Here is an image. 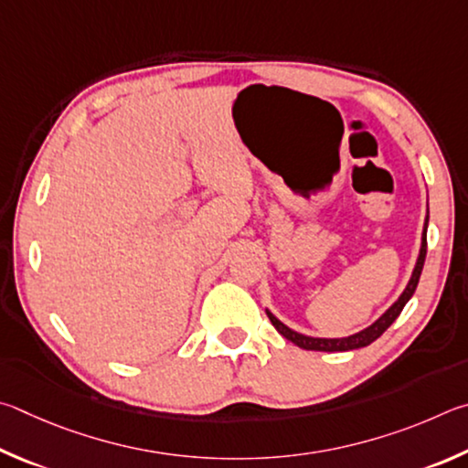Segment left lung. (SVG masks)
<instances>
[{
    "instance_id": "obj_1",
    "label": "left lung",
    "mask_w": 468,
    "mask_h": 468,
    "mask_svg": "<svg viewBox=\"0 0 468 468\" xmlns=\"http://www.w3.org/2000/svg\"><path fill=\"white\" fill-rule=\"evenodd\" d=\"M428 221H430V211H428V218H425V224H423V234H421V249H420V255H417L415 261V267H413V273L409 277V283L407 288L403 290V293L397 298L395 304H392L387 313H384L378 321H374L370 326H366L359 333L349 335V337H337V339H324V337H310V335H302L298 331L290 329L288 324H283L280 318H277L271 310H267V316L271 324L277 329V333L283 335L285 339L296 343L298 347L302 349H308V351H349V349H359V347H367L372 341H376L380 337V335L388 329V326L397 321L399 314L403 313V308L411 296L417 290V283H420V277H421V269L425 263V252H428Z\"/></svg>"
}]
</instances>
